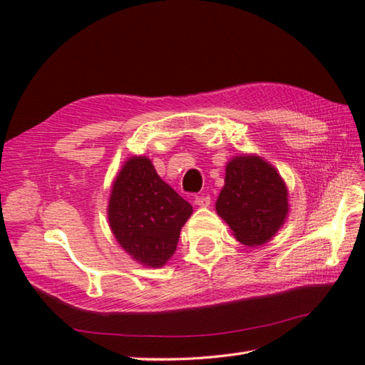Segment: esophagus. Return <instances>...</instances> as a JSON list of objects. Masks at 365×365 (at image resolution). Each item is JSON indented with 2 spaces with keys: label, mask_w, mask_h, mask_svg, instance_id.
<instances>
[{
  "label": "esophagus",
  "mask_w": 365,
  "mask_h": 365,
  "mask_svg": "<svg viewBox=\"0 0 365 365\" xmlns=\"http://www.w3.org/2000/svg\"><path fill=\"white\" fill-rule=\"evenodd\" d=\"M195 205L200 207H207L211 205V196L209 195H202V196H196L195 197Z\"/></svg>",
  "instance_id": "1"
}]
</instances>
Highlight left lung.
Instances as JSON below:
<instances>
[{"label": "left lung", "mask_w": 365, "mask_h": 365, "mask_svg": "<svg viewBox=\"0 0 365 365\" xmlns=\"http://www.w3.org/2000/svg\"><path fill=\"white\" fill-rule=\"evenodd\" d=\"M287 196L285 183L270 164L257 156H238L227 164L215 211L240 243L261 246L285 222Z\"/></svg>", "instance_id": "obj_1"}]
</instances>
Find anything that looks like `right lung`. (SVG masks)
<instances>
[{"mask_svg":"<svg viewBox=\"0 0 365 365\" xmlns=\"http://www.w3.org/2000/svg\"><path fill=\"white\" fill-rule=\"evenodd\" d=\"M191 212L190 202L163 182L145 156L127 160L115 178L108 207L117 242L135 261L150 267H160L172 257Z\"/></svg>","mask_w":365,"mask_h":365,"instance_id":"1","label":"right lung"}]
</instances>
